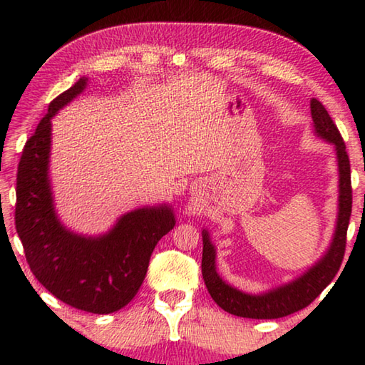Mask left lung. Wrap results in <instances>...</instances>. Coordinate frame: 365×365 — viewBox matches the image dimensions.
<instances>
[{
	"label": "left lung",
	"mask_w": 365,
	"mask_h": 365,
	"mask_svg": "<svg viewBox=\"0 0 365 365\" xmlns=\"http://www.w3.org/2000/svg\"><path fill=\"white\" fill-rule=\"evenodd\" d=\"M311 113L314 127L319 137L335 145L339 169V212L336 230L330 250L320 261L309 269L304 275L285 287L272 289L264 294H246L220 279L215 272V250L209 235L202 232V262L201 272L206 288L217 306L228 314L246 319H280L307 307L324 292L339 270L344 257L346 233H348L351 207H353V188H351V165L343 141L335 122L327 113L324 104L312 100Z\"/></svg>",
	"instance_id": "obj_1"
}]
</instances>
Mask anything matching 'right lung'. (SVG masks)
I'll list each match as a JSON object with an SVG mask.
<instances>
[{
	"mask_svg": "<svg viewBox=\"0 0 365 365\" xmlns=\"http://www.w3.org/2000/svg\"><path fill=\"white\" fill-rule=\"evenodd\" d=\"M85 85L86 78H80L54 98L24 146L14 219L30 270L49 293L80 311L110 314L138 293L154 246L174 228L175 219L168 206L137 209L98 238L73 235L61 225L48 182L51 117Z\"/></svg>",
	"mask_w": 365,
	"mask_h": 365,
	"instance_id": "right-lung-1",
	"label": "right lung"
}]
</instances>
